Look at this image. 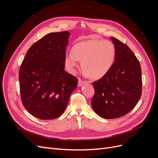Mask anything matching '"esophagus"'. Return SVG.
<instances>
[{"instance_id": "obj_1", "label": "esophagus", "mask_w": 158, "mask_h": 158, "mask_svg": "<svg viewBox=\"0 0 158 158\" xmlns=\"http://www.w3.org/2000/svg\"><path fill=\"white\" fill-rule=\"evenodd\" d=\"M86 83V81H84V80H82V79H79L78 80V86H82V85H83L84 84Z\"/></svg>"}]
</instances>
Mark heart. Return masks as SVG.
<instances>
[{"instance_id": "heart-1", "label": "heart", "mask_w": 158, "mask_h": 158, "mask_svg": "<svg viewBox=\"0 0 158 158\" xmlns=\"http://www.w3.org/2000/svg\"><path fill=\"white\" fill-rule=\"evenodd\" d=\"M115 58V49L111 41L91 40L76 44L72 51L66 52L64 64L67 70L74 73L78 66H81L89 77L101 78L111 69Z\"/></svg>"}]
</instances>
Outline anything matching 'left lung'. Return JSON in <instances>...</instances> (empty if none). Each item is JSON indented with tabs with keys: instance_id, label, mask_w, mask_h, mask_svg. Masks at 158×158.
<instances>
[{
	"instance_id": "left-lung-1",
	"label": "left lung",
	"mask_w": 158,
	"mask_h": 158,
	"mask_svg": "<svg viewBox=\"0 0 158 158\" xmlns=\"http://www.w3.org/2000/svg\"><path fill=\"white\" fill-rule=\"evenodd\" d=\"M115 49L112 67L103 77L93 82L95 94L92 106L99 116L116 118L135 108L142 95V70L131 49L111 37Z\"/></svg>"
}]
</instances>
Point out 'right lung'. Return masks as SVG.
Here are the masks:
<instances>
[{"instance_id":"1","label":"right lung","mask_w":158,"mask_h":158,"mask_svg":"<svg viewBox=\"0 0 158 158\" xmlns=\"http://www.w3.org/2000/svg\"><path fill=\"white\" fill-rule=\"evenodd\" d=\"M70 33H50L28 49L19 71L23 106L33 116L51 120L60 116L78 78L64 70Z\"/></svg>"}]
</instances>
